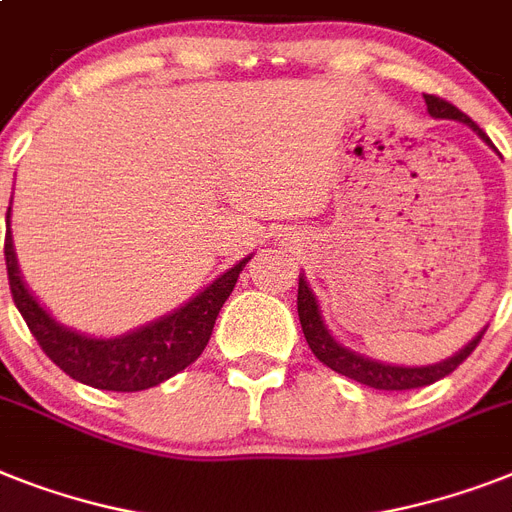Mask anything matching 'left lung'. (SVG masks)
I'll return each instance as SVG.
<instances>
[{"mask_svg": "<svg viewBox=\"0 0 512 512\" xmlns=\"http://www.w3.org/2000/svg\"><path fill=\"white\" fill-rule=\"evenodd\" d=\"M426 99V107H429L431 118H444V120H460L465 126H471L476 134L481 136L484 141L486 134L481 131L476 123H473L465 112H460L458 107L450 105L447 99L436 97V94H423ZM297 313H299V323H302V334H305L307 344H310V350L313 355L321 360L323 365H328L331 371L342 373V376L352 378V381H360L365 386H373V389H384V392H402V389H418V386H429L439 378L450 376L460 363H463L465 357L471 355L476 347H479L481 331L473 342H468L458 355L447 357L442 363L436 365H421V368H405V365H386V363H376L371 357L357 355V352L347 350L339 342H334V336L328 334L326 323L321 318V307H318V299H315L313 289L307 286L305 278H299V292H297Z\"/></svg>", "mask_w": 512, "mask_h": 512, "instance_id": "left-lung-1", "label": "left lung"}]
</instances>
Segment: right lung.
Wrapping results in <instances>:
<instances>
[{
  "mask_svg": "<svg viewBox=\"0 0 512 512\" xmlns=\"http://www.w3.org/2000/svg\"><path fill=\"white\" fill-rule=\"evenodd\" d=\"M7 218H10V210H7ZM4 263H7L15 307L23 315L26 326L31 328V334L36 336L41 350L47 352L49 360L60 371L94 389L141 392V389L162 384L165 378L176 376L202 355L210 342L220 307L228 294L234 292L236 278L249 263V257L215 278L205 292L189 299L184 307L115 339H91L54 321L23 284L10 234L4 236Z\"/></svg>",
  "mask_w": 512,
  "mask_h": 512,
  "instance_id": "1",
  "label": "right lung"
}]
</instances>
